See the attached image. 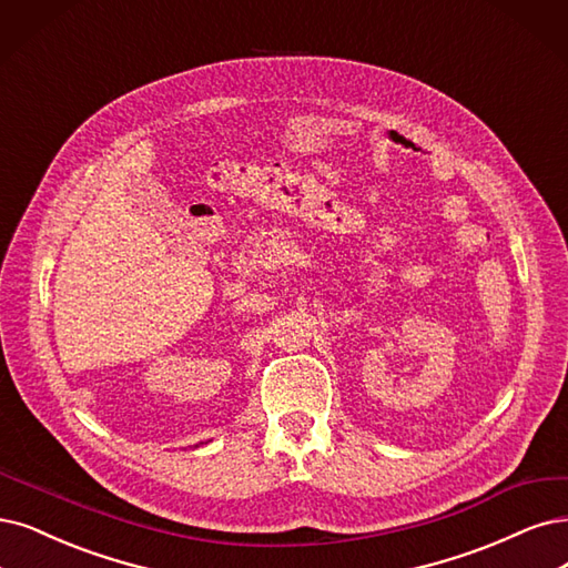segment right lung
Masks as SVG:
<instances>
[{"label": "right lung", "mask_w": 568, "mask_h": 568, "mask_svg": "<svg viewBox=\"0 0 568 568\" xmlns=\"http://www.w3.org/2000/svg\"><path fill=\"white\" fill-rule=\"evenodd\" d=\"M201 445H203V443H201ZM196 447H199V445H196Z\"/></svg>", "instance_id": "right-lung-1"}]
</instances>
